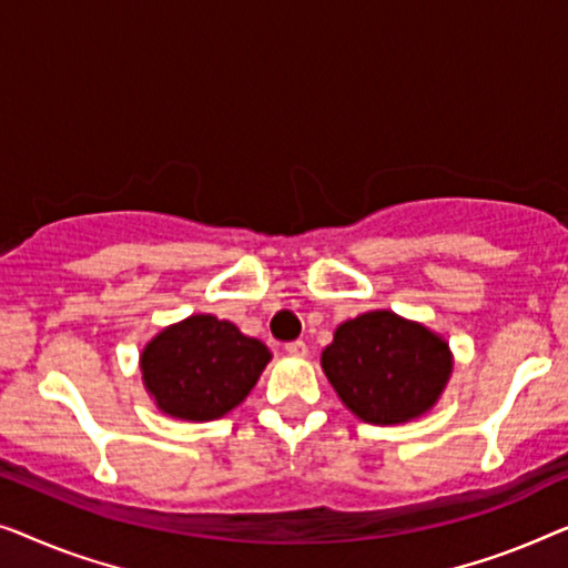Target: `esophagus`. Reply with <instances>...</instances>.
<instances>
[{
    "label": "esophagus",
    "mask_w": 568,
    "mask_h": 568,
    "mask_svg": "<svg viewBox=\"0 0 568 568\" xmlns=\"http://www.w3.org/2000/svg\"><path fill=\"white\" fill-rule=\"evenodd\" d=\"M285 353H287V355H293V357H303V355L308 353V347H306V342L295 339V342H287V345H285Z\"/></svg>",
    "instance_id": "34e87169"
}]
</instances>
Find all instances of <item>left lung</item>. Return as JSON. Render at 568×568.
Returning a JSON list of instances; mask_svg holds the SVG:
<instances>
[{"label":"left lung","instance_id":"8db88e82","mask_svg":"<svg viewBox=\"0 0 568 568\" xmlns=\"http://www.w3.org/2000/svg\"><path fill=\"white\" fill-rule=\"evenodd\" d=\"M322 367L357 419L404 425L440 402L453 353L429 326L383 308L339 324L324 347Z\"/></svg>","mask_w":568,"mask_h":568}]
</instances>
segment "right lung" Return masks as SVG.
Wrapping results in <instances>:
<instances>
[{
  "label": "right lung",
  "mask_w": 568,
  "mask_h": 568,
  "mask_svg": "<svg viewBox=\"0 0 568 568\" xmlns=\"http://www.w3.org/2000/svg\"><path fill=\"white\" fill-rule=\"evenodd\" d=\"M270 361L267 345L246 337L236 324L193 314L151 337L139 365L143 388L159 412L172 419L211 422L250 396Z\"/></svg>",
  "instance_id": "add662e5"
}]
</instances>
